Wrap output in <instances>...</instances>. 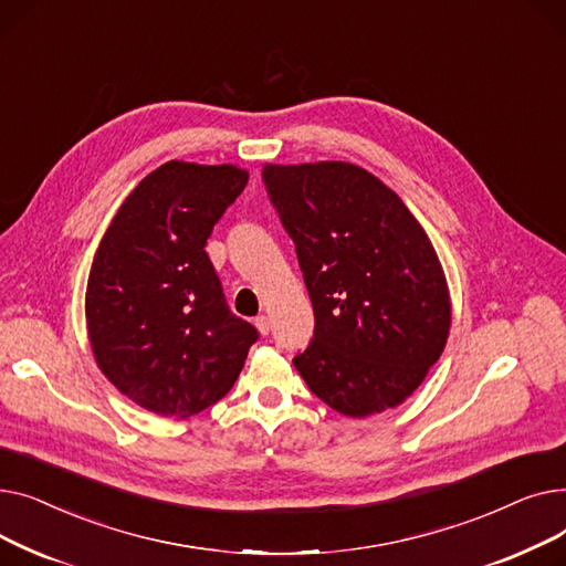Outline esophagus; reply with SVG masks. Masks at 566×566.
Instances as JSON below:
<instances>
[{
    "label": "esophagus",
    "mask_w": 566,
    "mask_h": 566,
    "mask_svg": "<svg viewBox=\"0 0 566 566\" xmlns=\"http://www.w3.org/2000/svg\"><path fill=\"white\" fill-rule=\"evenodd\" d=\"M254 325H256V331H259L261 335L271 333V318H268L265 314H259V316L254 318Z\"/></svg>",
    "instance_id": "1"
}]
</instances>
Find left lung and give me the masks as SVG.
Returning <instances> with one entry per match:
<instances>
[{
	"label": "left lung",
	"mask_w": 566,
	"mask_h": 566,
	"mask_svg": "<svg viewBox=\"0 0 566 566\" xmlns=\"http://www.w3.org/2000/svg\"><path fill=\"white\" fill-rule=\"evenodd\" d=\"M261 176L314 307L295 369L348 418L399 406L450 335L448 282L427 231L397 192L350 163L265 165Z\"/></svg>",
	"instance_id": "left-lung-1"
}]
</instances>
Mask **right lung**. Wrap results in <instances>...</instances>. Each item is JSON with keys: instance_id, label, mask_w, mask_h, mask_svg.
<instances>
[{"instance_id": "1", "label": "right lung", "mask_w": 566, "mask_h": 566, "mask_svg": "<svg viewBox=\"0 0 566 566\" xmlns=\"http://www.w3.org/2000/svg\"><path fill=\"white\" fill-rule=\"evenodd\" d=\"M248 186L233 165L169 160L126 197L86 284L88 339L118 392L165 418L218 403L259 339L231 314L206 241Z\"/></svg>"}]
</instances>
